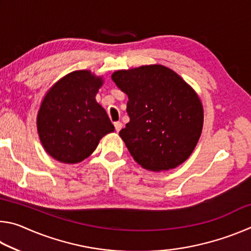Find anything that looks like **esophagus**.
Masks as SVG:
<instances>
[{"label":"esophagus","instance_id":"esophagus-1","mask_svg":"<svg viewBox=\"0 0 251 251\" xmlns=\"http://www.w3.org/2000/svg\"><path fill=\"white\" fill-rule=\"evenodd\" d=\"M114 126H115V129H116V131H120V130L122 129L123 124H122L121 122H116L115 124H114Z\"/></svg>","mask_w":251,"mask_h":251}]
</instances>
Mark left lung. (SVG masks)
I'll list each match as a JSON object with an SVG mask.
<instances>
[{
    "label": "left lung",
    "mask_w": 251,
    "mask_h": 251,
    "mask_svg": "<svg viewBox=\"0 0 251 251\" xmlns=\"http://www.w3.org/2000/svg\"><path fill=\"white\" fill-rule=\"evenodd\" d=\"M112 79L128 96L129 122L120 136L136 163L163 172L188 159L203 125L202 104L194 88L159 64L116 71Z\"/></svg>",
    "instance_id": "1"
}]
</instances>
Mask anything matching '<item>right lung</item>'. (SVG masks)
<instances>
[{"instance_id":"1","label":"right lung","mask_w":251,"mask_h":251,"mask_svg":"<svg viewBox=\"0 0 251 251\" xmlns=\"http://www.w3.org/2000/svg\"><path fill=\"white\" fill-rule=\"evenodd\" d=\"M104 83L91 71H74L46 93L36 125L44 150L64 164H77L92 155L115 127L95 96Z\"/></svg>"}]
</instances>
